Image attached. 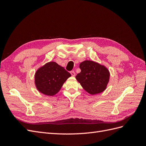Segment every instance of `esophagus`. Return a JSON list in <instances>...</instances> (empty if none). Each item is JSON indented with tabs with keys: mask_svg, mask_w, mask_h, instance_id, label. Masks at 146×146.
I'll return each instance as SVG.
<instances>
[{
	"mask_svg": "<svg viewBox=\"0 0 146 146\" xmlns=\"http://www.w3.org/2000/svg\"><path fill=\"white\" fill-rule=\"evenodd\" d=\"M70 74H71V76H76V72H75L74 71H72H72H70Z\"/></svg>",
	"mask_w": 146,
	"mask_h": 146,
	"instance_id": "1",
	"label": "esophagus"
}]
</instances>
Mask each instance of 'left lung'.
Here are the masks:
<instances>
[{
	"label": "left lung",
	"mask_w": 146,
	"mask_h": 146,
	"mask_svg": "<svg viewBox=\"0 0 146 146\" xmlns=\"http://www.w3.org/2000/svg\"><path fill=\"white\" fill-rule=\"evenodd\" d=\"M79 67L81 72L76 78L87 92L95 95L106 90L110 74L105 66L94 61L85 60L80 63Z\"/></svg>",
	"instance_id": "left-lung-1"
}]
</instances>
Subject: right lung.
<instances>
[{
	"label": "right lung",
	"mask_w": 146,
	"mask_h": 146,
	"mask_svg": "<svg viewBox=\"0 0 146 146\" xmlns=\"http://www.w3.org/2000/svg\"><path fill=\"white\" fill-rule=\"evenodd\" d=\"M71 75L62 66L50 61L38 69L35 74V84L42 94L53 96L58 92Z\"/></svg>",
	"instance_id": "add662e5"
}]
</instances>
